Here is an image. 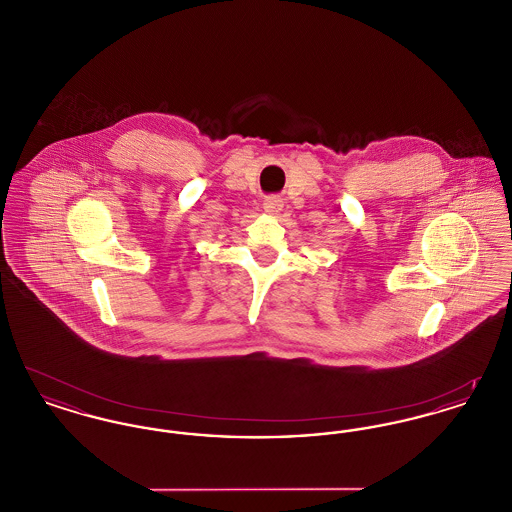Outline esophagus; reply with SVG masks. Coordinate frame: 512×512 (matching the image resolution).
<instances>
[{
  "mask_svg": "<svg viewBox=\"0 0 512 512\" xmlns=\"http://www.w3.org/2000/svg\"><path fill=\"white\" fill-rule=\"evenodd\" d=\"M282 207H284V203L280 197H267L263 201V209L267 211L268 215H278L282 211Z\"/></svg>",
  "mask_w": 512,
  "mask_h": 512,
  "instance_id": "34e87169",
  "label": "esophagus"
}]
</instances>
